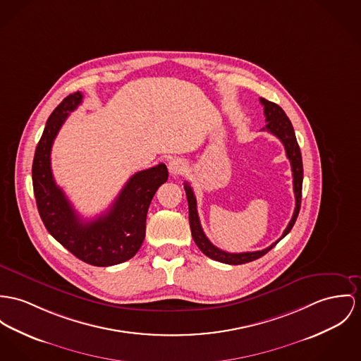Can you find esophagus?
<instances>
[{"mask_svg": "<svg viewBox=\"0 0 361 361\" xmlns=\"http://www.w3.org/2000/svg\"><path fill=\"white\" fill-rule=\"evenodd\" d=\"M169 171L171 176H177L184 171V164L180 159H171L169 162Z\"/></svg>", "mask_w": 361, "mask_h": 361, "instance_id": "esophagus-1", "label": "esophagus"}]
</instances>
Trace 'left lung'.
I'll list each match as a JSON object with an SVG mask.
<instances>
[{
    "instance_id": "8db88e82",
    "label": "left lung",
    "mask_w": 361,
    "mask_h": 361,
    "mask_svg": "<svg viewBox=\"0 0 361 361\" xmlns=\"http://www.w3.org/2000/svg\"><path fill=\"white\" fill-rule=\"evenodd\" d=\"M261 104L264 106V114H265V121L268 122L262 130H267L272 135H275L284 145L286 155L291 164V171H293V184H294V195H295V209L291 221L288 222L287 228L284 229L283 235L280 236L275 243H272L269 247L258 251H247V252H228L224 250L216 247L204 235L202 225L199 221L197 216V209H196V197H195L194 191L190 187L188 183H184V190L187 194V200H188V209H190V226L192 232L196 246L200 249V251L207 255L209 258L219 261L222 264H229V265H240L251 262L254 259L261 258L265 255L271 249H274L279 242L291 231L294 224L297 221L300 209H301V197H302V178H304V167H302V157H301V149L297 142V137L294 133V128L287 118L286 112L279 107L278 104L268 102L265 99H259Z\"/></svg>"
}]
</instances>
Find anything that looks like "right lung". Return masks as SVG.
Segmentation results:
<instances>
[{"label": "right lung", "instance_id": "add662e5", "mask_svg": "<svg viewBox=\"0 0 361 361\" xmlns=\"http://www.w3.org/2000/svg\"><path fill=\"white\" fill-rule=\"evenodd\" d=\"M82 93L68 94L51 114L35 148L32 188L38 213L56 240L94 267H111L130 259L145 238V220L157 190L166 183V165L149 167L133 174L102 216L85 221L57 187L51 167V151L61 125L82 103Z\"/></svg>", "mask_w": 361, "mask_h": 361}]
</instances>
